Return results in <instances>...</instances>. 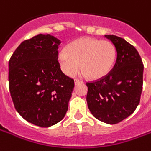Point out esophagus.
<instances>
[{"label":"esophagus","instance_id":"34e87169","mask_svg":"<svg viewBox=\"0 0 151 151\" xmlns=\"http://www.w3.org/2000/svg\"><path fill=\"white\" fill-rule=\"evenodd\" d=\"M83 83V81H81V80H79V79H75V80H74V83H75V85L79 84V83Z\"/></svg>","mask_w":151,"mask_h":151}]
</instances>
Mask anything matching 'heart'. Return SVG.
<instances>
[{"label": "heart", "mask_w": 151, "mask_h": 151, "mask_svg": "<svg viewBox=\"0 0 151 151\" xmlns=\"http://www.w3.org/2000/svg\"><path fill=\"white\" fill-rule=\"evenodd\" d=\"M116 59L114 46L109 41L82 37L69 43L58 55L62 71L69 77L75 75L80 63L83 76L101 79L110 72Z\"/></svg>", "instance_id": "1"}]
</instances>
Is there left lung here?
<instances>
[{"label": "left lung", "instance_id": "1", "mask_svg": "<svg viewBox=\"0 0 151 151\" xmlns=\"http://www.w3.org/2000/svg\"><path fill=\"white\" fill-rule=\"evenodd\" d=\"M105 37L115 47V64L103 78L86 83V102L96 119L115 124L130 116L139 105L144 66L138 51L130 43L117 36Z\"/></svg>", "mask_w": 151, "mask_h": 151}]
</instances>
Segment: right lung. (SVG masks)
<instances>
[{
	"label": "right lung",
	"mask_w": 151,
	"mask_h": 151,
	"mask_svg": "<svg viewBox=\"0 0 151 151\" xmlns=\"http://www.w3.org/2000/svg\"><path fill=\"white\" fill-rule=\"evenodd\" d=\"M60 40L38 34L24 41L9 61V87L14 107L24 119L42 127L64 119L74 88L73 79L58 62Z\"/></svg>",
	"instance_id": "1"
}]
</instances>
